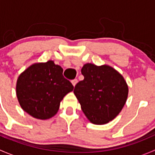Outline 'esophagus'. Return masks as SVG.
I'll list each match as a JSON object with an SVG mask.
<instances>
[{
  "label": "esophagus",
  "mask_w": 155,
  "mask_h": 155,
  "mask_svg": "<svg viewBox=\"0 0 155 155\" xmlns=\"http://www.w3.org/2000/svg\"><path fill=\"white\" fill-rule=\"evenodd\" d=\"M71 82H72V84H73V86H75V85H76V84H77V82H78V79H73V80L71 81Z\"/></svg>",
  "instance_id": "esophagus-1"
}]
</instances>
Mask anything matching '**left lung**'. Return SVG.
<instances>
[{
	"label": "left lung",
	"instance_id": "left-lung-1",
	"mask_svg": "<svg viewBox=\"0 0 155 155\" xmlns=\"http://www.w3.org/2000/svg\"><path fill=\"white\" fill-rule=\"evenodd\" d=\"M84 79L75 86L74 94L82 112L94 124L113 120L125 104L128 86L124 77L108 65L86 64L82 67Z\"/></svg>",
	"mask_w": 155,
	"mask_h": 155
}]
</instances>
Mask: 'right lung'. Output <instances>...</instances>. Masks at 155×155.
Here are the masks:
<instances>
[{"mask_svg": "<svg viewBox=\"0 0 155 155\" xmlns=\"http://www.w3.org/2000/svg\"><path fill=\"white\" fill-rule=\"evenodd\" d=\"M54 61L34 64L18 76L16 95L23 110L35 118L46 120L58 112L61 101L73 90Z\"/></svg>", "mask_w": 155, "mask_h": 155, "instance_id": "right-lung-1", "label": "right lung"}]
</instances>
